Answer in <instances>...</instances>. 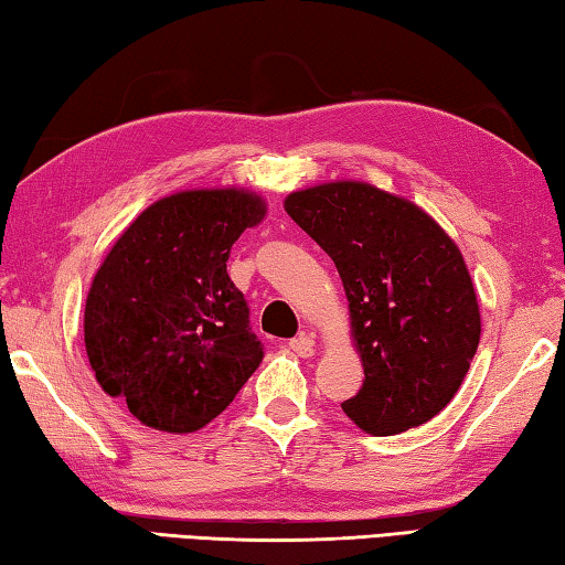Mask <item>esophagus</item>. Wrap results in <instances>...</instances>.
Wrapping results in <instances>:
<instances>
[{
  "mask_svg": "<svg viewBox=\"0 0 565 565\" xmlns=\"http://www.w3.org/2000/svg\"><path fill=\"white\" fill-rule=\"evenodd\" d=\"M289 349L301 359H311L317 353V343H313L311 333H299V337L289 341Z\"/></svg>",
  "mask_w": 565,
  "mask_h": 565,
  "instance_id": "34e87169",
  "label": "esophagus"
}]
</instances>
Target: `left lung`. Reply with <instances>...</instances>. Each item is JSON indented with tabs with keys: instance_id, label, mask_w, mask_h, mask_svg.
<instances>
[{
	"instance_id": "left-lung-1",
	"label": "left lung",
	"mask_w": 565,
	"mask_h": 565,
	"mask_svg": "<svg viewBox=\"0 0 565 565\" xmlns=\"http://www.w3.org/2000/svg\"><path fill=\"white\" fill-rule=\"evenodd\" d=\"M284 209L347 291L363 386L343 414L371 436L426 424L461 388L481 339L461 248L424 209L366 181L291 191Z\"/></svg>"
}]
</instances>
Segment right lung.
Wrapping results in <instances>:
<instances>
[{
  "instance_id": "obj_1",
  "label": "right lung",
  "mask_w": 565,
  "mask_h": 565,
  "mask_svg": "<svg viewBox=\"0 0 565 565\" xmlns=\"http://www.w3.org/2000/svg\"><path fill=\"white\" fill-rule=\"evenodd\" d=\"M264 216L252 189L177 191L104 256L84 306V347L104 394L145 426L194 434L259 369L264 349L226 262Z\"/></svg>"
}]
</instances>
